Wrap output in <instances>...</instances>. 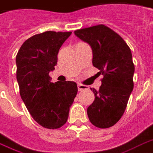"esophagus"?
I'll return each instance as SVG.
<instances>
[{"mask_svg": "<svg viewBox=\"0 0 153 153\" xmlns=\"http://www.w3.org/2000/svg\"><path fill=\"white\" fill-rule=\"evenodd\" d=\"M78 89H79V91H83V90H87L88 89V86H85V85H82V84H78Z\"/></svg>", "mask_w": 153, "mask_h": 153, "instance_id": "1", "label": "esophagus"}]
</instances>
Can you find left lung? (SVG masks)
Masks as SVG:
<instances>
[{
  "label": "left lung",
  "instance_id": "left-lung-1",
  "mask_svg": "<svg viewBox=\"0 0 153 153\" xmlns=\"http://www.w3.org/2000/svg\"><path fill=\"white\" fill-rule=\"evenodd\" d=\"M74 35L91 47L94 67L103 74L99 91L87 108L94 126L109 128L120 120L133 89L134 64L129 47L117 33L103 25L76 30Z\"/></svg>",
  "mask_w": 153,
  "mask_h": 153
}]
</instances>
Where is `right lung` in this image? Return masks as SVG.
<instances>
[{
	"mask_svg": "<svg viewBox=\"0 0 153 153\" xmlns=\"http://www.w3.org/2000/svg\"><path fill=\"white\" fill-rule=\"evenodd\" d=\"M71 32H48L30 37L16 57L20 94L31 116L46 128H59L69 116L78 92L74 82H51L59 50Z\"/></svg>",
	"mask_w": 153,
	"mask_h": 153,
	"instance_id": "add662e5",
	"label": "right lung"
}]
</instances>
